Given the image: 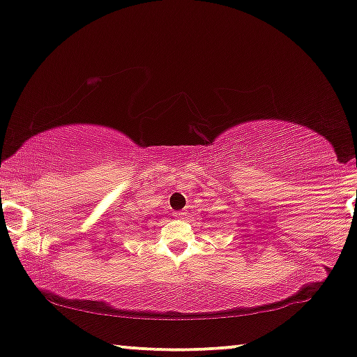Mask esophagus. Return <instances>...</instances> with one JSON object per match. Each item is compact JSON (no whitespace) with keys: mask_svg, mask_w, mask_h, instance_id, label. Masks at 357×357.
I'll use <instances>...</instances> for the list:
<instances>
[{"mask_svg":"<svg viewBox=\"0 0 357 357\" xmlns=\"http://www.w3.org/2000/svg\"><path fill=\"white\" fill-rule=\"evenodd\" d=\"M174 216L177 218V219H185V216H187V213H183V211H177V213H174Z\"/></svg>","mask_w":357,"mask_h":357,"instance_id":"obj_1","label":"esophagus"}]
</instances>
